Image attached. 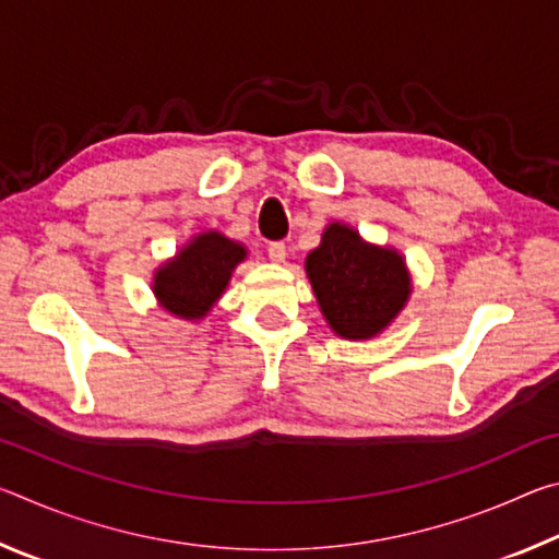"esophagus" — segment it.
<instances>
[{"label":"esophagus","instance_id":"obj_1","mask_svg":"<svg viewBox=\"0 0 559 559\" xmlns=\"http://www.w3.org/2000/svg\"><path fill=\"white\" fill-rule=\"evenodd\" d=\"M286 243L283 241H273V243H269V259L273 261V263H283L286 261Z\"/></svg>","mask_w":559,"mask_h":559}]
</instances>
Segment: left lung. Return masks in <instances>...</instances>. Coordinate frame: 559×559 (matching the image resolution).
<instances>
[{
	"label": "left lung",
	"mask_w": 559,
	"mask_h": 559,
	"mask_svg": "<svg viewBox=\"0 0 559 559\" xmlns=\"http://www.w3.org/2000/svg\"><path fill=\"white\" fill-rule=\"evenodd\" d=\"M306 273L333 333L345 340L380 335L402 313L412 293L404 259L386 246L367 243L353 226L333 222Z\"/></svg>",
	"instance_id": "left-lung-1"
}]
</instances>
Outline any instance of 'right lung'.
Wrapping results in <instances>:
<instances>
[{"label":"right lung","mask_w":559,"mask_h":559,"mask_svg":"<svg viewBox=\"0 0 559 559\" xmlns=\"http://www.w3.org/2000/svg\"><path fill=\"white\" fill-rule=\"evenodd\" d=\"M246 259V246L219 231L197 234L155 271L153 293L167 313L202 320L222 298L234 269Z\"/></svg>","instance_id":"right-lung-1"}]
</instances>
